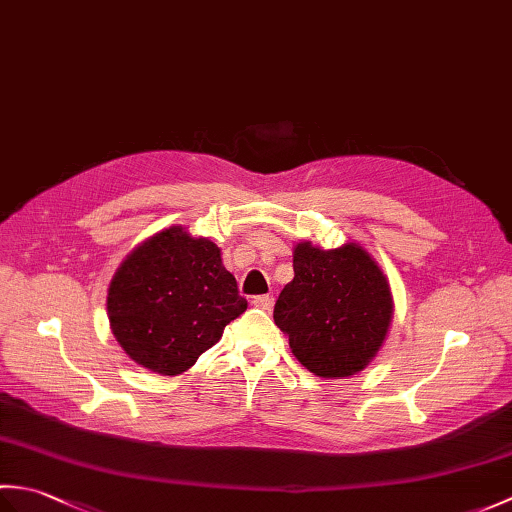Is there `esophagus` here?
<instances>
[{"instance_id":"34e87169","label":"esophagus","mask_w":512,"mask_h":512,"mask_svg":"<svg viewBox=\"0 0 512 512\" xmlns=\"http://www.w3.org/2000/svg\"><path fill=\"white\" fill-rule=\"evenodd\" d=\"M273 303H275V299L270 297V295H262V297H255L253 299V306L262 308V310H270V308H273Z\"/></svg>"}]
</instances>
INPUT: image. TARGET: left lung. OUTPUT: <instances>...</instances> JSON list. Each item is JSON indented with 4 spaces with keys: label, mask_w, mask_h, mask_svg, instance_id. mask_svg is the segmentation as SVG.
<instances>
[{
    "label": "left lung",
    "mask_w": 512,
    "mask_h": 512,
    "mask_svg": "<svg viewBox=\"0 0 512 512\" xmlns=\"http://www.w3.org/2000/svg\"><path fill=\"white\" fill-rule=\"evenodd\" d=\"M292 266L295 279L281 290L273 314L292 354L321 378L361 372L394 319V297L376 259L356 242L330 250L299 242Z\"/></svg>",
    "instance_id": "8db88e82"
}]
</instances>
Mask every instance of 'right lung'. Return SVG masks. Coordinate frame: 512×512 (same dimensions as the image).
<instances>
[{"mask_svg": "<svg viewBox=\"0 0 512 512\" xmlns=\"http://www.w3.org/2000/svg\"><path fill=\"white\" fill-rule=\"evenodd\" d=\"M237 281L209 237L162 228L129 253L107 288V319L140 367L178 376L246 310Z\"/></svg>", "mask_w": 512, "mask_h": 512, "instance_id": "1", "label": "right lung"}]
</instances>
